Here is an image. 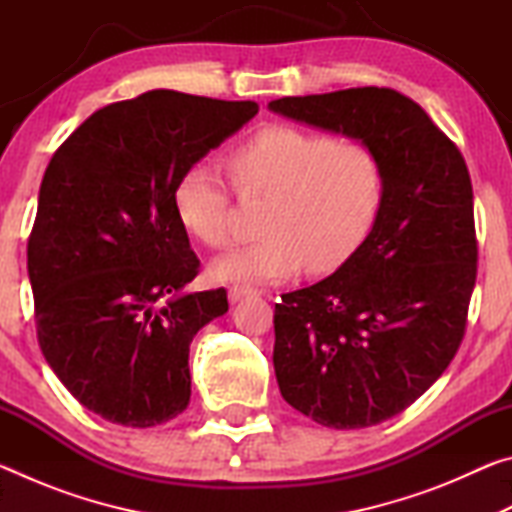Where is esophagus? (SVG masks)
<instances>
[{
	"label": "esophagus",
	"instance_id": "obj_1",
	"mask_svg": "<svg viewBox=\"0 0 512 512\" xmlns=\"http://www.w3.org/2000/svg\"><path fill=\"white\" fill-rule=\"evenodd\" d=\"M250 296H257V289H250V287H232V289L228 291V298H230L232 305H235V302H239V300H244V298H250Z\"/></svg>",
	"mask_w": 512,
	"mask_h": 512
}]
</instances>
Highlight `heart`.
<instances>
[{"mask_svg": "<svg viewBox=\"0 0 512 512\" xmlns=\"http://www.w3.org/2000/svg\"><path fill=\"white\" fill-rule=\"evenodd\" d=\"M228 167L241 194L271 196L262 239L212 262L221 282H282L302 266L332 273L357 253L386 194V171L375 151L305 128L271 124L230 151ZM173 212L205 246L230 239L232 196L212 164L194 162L173 185Z\"/></svg>", "mask_w": 512, "mask_h": 512, "instance_id": "heart-1", "label": "heart"}]
</instances>
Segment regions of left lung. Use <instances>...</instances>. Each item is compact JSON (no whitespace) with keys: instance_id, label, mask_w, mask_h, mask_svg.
<instances>
[{"instance_id":"left-lung-1","label":"left lung","mask_w":512,"mask_h":512,"mask_svg":"<svg viewBox=\"0 0 512 512\" xmlns=\"http://www.w3.org/2000/svg\"><path fill=\"white\" fill-rule=\"evenodd\" d=\"M268 110L352 137L384 164V203L361 248L284 293L273 316L284 400L323 427H372L418 400L463 341L476 282L470 171L427 112L391 88L284 97Z\"/></svg>"}]
</instances>
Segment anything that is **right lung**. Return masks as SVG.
Listing matches in <instances>:
<instances>
[{
    "label": "right lung",
    "instance_id": "1",
    "mask_svg": "<svg viewBox=\"0 0 512 512\" xmlns=\"http://www.w3.org/2000/svg\"><path fill=\"white\" fill-rule=\"evenodd\" d=\"M257 110L151 90L94 112L49 162L27 250L38 343L103 420L146 429L187 409L189 343L228 293L183 291L198 257L173 185Z\"/></svg>",
    "mask_w": 512,
    "mask_h": 512
}]
</instances>
